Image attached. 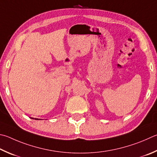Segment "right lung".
Segmentation results:
<instances>
[{"label":"right lung","mask_w":157,"mask_h":157,"mask_svg":"<svg viewBox=\"0 0 157 157\" xmlns=\"http://www.w3.org/2000/svg\"><path fill=\"white\" fill-rule=\"evenodd\" d=\"M32 119H34V118H32ZM34 119H36V120H38V119H37V118H35Z\"/></svg>","instance_id":"add662e5"}]
</instances>
